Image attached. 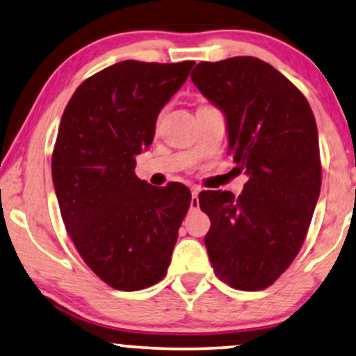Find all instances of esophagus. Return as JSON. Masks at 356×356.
I'll return each instance as SVG.
<instances>
[{"instance_id":"1","label":"esophagus","mask_w":356,"mask_h":356,"mask_svg":"<svg viewBox=\"0 0 356 356\" xmlns=\"http://www.w3.org/2000/svg\"><path fill=\"white\" fill-rule=\"evenodd\" d=\"M199 192H200V187H197V186L192 187V199H191V209L192 210L199 209Z\"/></svg>"}]
</instances>
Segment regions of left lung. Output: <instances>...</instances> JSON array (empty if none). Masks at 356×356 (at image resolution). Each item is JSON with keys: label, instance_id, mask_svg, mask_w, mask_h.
<instances>
[{"label": "left lung", "instance_id": "1", "mask_svg": "<svg viewBox=\"0 0 356 356\" xmlns=\"http://www.w3.org/2000/svg\"><path fill=\"white\" fill-rule=\"evenodd\" d=\"M191 79L223 111L228 152L248 175L236 199L199 195L211 268L235 289H266L298 256L321 193L316 118L300 90L261 58L200 62Z\"/></svg>", "mask_w": 356, "mask_h": 356}]
</instances>
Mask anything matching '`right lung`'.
<instances>
[{
	"label": "right lung",
	"instance_id": "1",
	"mask_svg": "<svg viewBox=\"0 0 356 356\" xmlns=\"http://www.w3.org/2000/svg\"><path fill=\"white\" fill-rule=\"evenodd\" d=\"M195 62L123 60L88 77L67 103L52 152V181L67 233L87 266L118 291L168 273L192 193L134 174L156 120Z\"/></svg>",
	"mask_w": 356,
	"mask_h": 356
}]
</instances>
